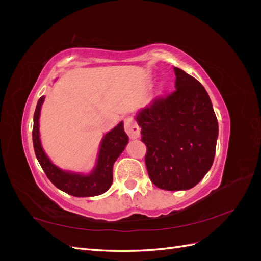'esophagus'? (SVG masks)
Here are the masks:
<instances>
[{"label": "esophagus", "instance_id": "obj_1", "mask_svg": "<svg viewBox=\"0 0 261 261\" xmlns=\"http://www.w3.org/2000/svg\"><path fill=\"white\" fill-rule=\"evenodd\" d=\"M124 129L127 134L128 137L130 139H135L139 137V134H140V128L137 124V122L134 120L133 117L128 116L126 117L124 120Z\"/></svg>", "mask_w": 261, "mask_h": 261}]
</instances>
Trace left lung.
I'll use <instances>...</instances> for the list:
<instances>
[{"label":"left lung","mask_w":261,"mask_h":261,"mask_svg":"<svg viewBox=\"0 0 261 261\" xmlns=\"http://www.w3.org/2000/svg\"><path fill=\"white\" fill-rule=\"evenodd\" d=\"M174 73L176 89L153 99L137 115L149 178L164 191L199 183L215 160L219 132L203 86L177 67Z\"/></svg>","instance_id":"1"}]
</instances>
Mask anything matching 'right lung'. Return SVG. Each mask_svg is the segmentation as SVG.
<instances>
[{"mask_svg": "<svg viewBox=\"0 0 261 261\" xmlns=\"http://www.w3.org/2000/svg\"><path fill=\"white\" fill-rule=\"evenodd\" d=\"M44 97L38 100L34 115L33 143L37 159L40 163L45 175L61 191L75 197H92L107 192L113 180V164L123 152L128 143V136L123 127V122L118 124L111 132H109L102 139L99 151L97 167L89 175L74 174L62 171L49 160L41 147L39 138V116Z\"/></svg>", "mask_w": 261, "mask_h": 261, "instance_id": "obj_1", "label": "right lung"}]
</instances>
